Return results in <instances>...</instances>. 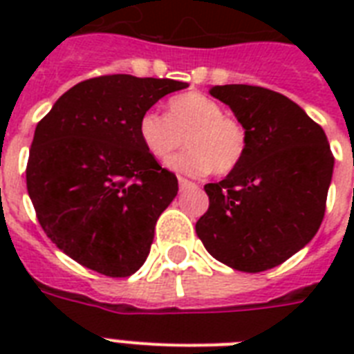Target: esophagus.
<instances>
[{"instance_id":"1","label":"esophagus","mask_w":354,"mask_h":354,"mask_svg":"<svg viewBox=\"0 0 354 354\" xmlns=\"http://www.w3.org/2000/svg\"><path fill=\"white\" fill-rule=\"evenodd\" d=\"M178 183H180V189H182V191H185V189H191V187H196V185H194L191 180H187V178H183V176L178 178Z\"/></svg>"}]
</instances>
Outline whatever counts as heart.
Returning a JSON list of instances; mask_svg holds the SVG:
<instances>
[{
	"instance_id": "b5f03b06",
	"label": "heart",
	"mask_w": 354,
	"mask_h": 354,
	"mask_svg": "<svg viewBox=\"0 0 354 354\" xmlns=\"http://www.w3.org/2000/svg\"><path fill=\"white\" fill-rule=\"evenodd\" d=\"M138 136L154 160H167L187 139L189 150L169 160L167 167L189 176L211 171L227 174L246 158L248 130L244 122L226 115L221 102L189 91L167 102V115L147 110L138 119Z\"/></svg>"
}]
</instances>
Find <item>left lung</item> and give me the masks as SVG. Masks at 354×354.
<instances>
[{"label":"left lung","instance_id":"1","mask_svg":"<svg viewBox=\"0 0 354 354\" xmlns=\"http://www.w3.org/2000/svg\"><path fill=\"white\" fill-rule=\"evenodd\" d=\"M248 130V152L222 182L204 185L196 222L205 250L239 272L279 266L318 233L335 156L324 128L288 97L261 86H213Z\"/></svg>","mask_w":354,"mask_h":354}]
</instances>
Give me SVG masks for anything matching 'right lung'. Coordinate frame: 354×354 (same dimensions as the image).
Returning a JSON list of instances; mask_svg holds the SVG:
<instances>
[{
  "mask_svg": "<svg viewBox=\"0 0 354 354\" xmlns=\"http://www.w3.org/2000/svg\"><path fill=\"white\" fill-rule=\"evenodd\" d=\"M171 79L104 75L68 90L36 124L27 191L46 235L108 277L136 274L149 257L178 180L145 150L138 119L187 88Z\"/></svg>",
  "mask_w": 354,
  "mask_h": 354,
  "instance_id": "1",
  "label": "right lung"
}]
</instances>
